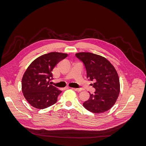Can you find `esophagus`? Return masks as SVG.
<instances>
[{"instance_id":"1","label":"esophagus","mask_w":146,"mask_h":146,"mask_svg":"<svg viewBox=\"0 0 146 146\" xmlns=\"http://www.w3.org/2000/svg\"><path fill=\"white\" fill-rule=\"evenodd\" d=\"M72 89L74 91H80V89H79V88H72Z\"/></svg>"}]
</instances>
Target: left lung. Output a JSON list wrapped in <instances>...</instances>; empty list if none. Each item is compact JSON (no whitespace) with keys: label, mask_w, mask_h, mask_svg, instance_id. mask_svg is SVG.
I'll return each instance as SVG.
<instances>
[{"label":"left lung","mask_w":146,"mask_h":146,"mask_svg":"<svg viewBox=\"0 0 146 146\" xmlns=\"http://www.w3.org/2000/svg\"><path fill=\"white\" fill-rule=\"evenodd\" d=\"M76 56L83 63L89 80L96 91L83 104L88 111L100 113L108 111L115 104L120 92V83L114 66L104 57L89 52H80Z\"/></svg>","instance_id":"left-lung-1"}]
</instances>
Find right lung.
Masks as SVG:
<instances>
[{"label": "right lung", "instance_id": "add662e5", "mask_svg": "<svg viewBox=\"0 0 146 146\" xmlns=\"http://www.w3.org/2000/svg\"><path fill=\"white\" fill-rule=\"evenodd\" d=\"M66 54L50 52L35 60L25 70L22 79V91L25 99L33 107L44 109L55 104L61 92L50 85L52 70Z\"/></svg>", "mask_w": 146, "mask_h": 146}]
</instances>
